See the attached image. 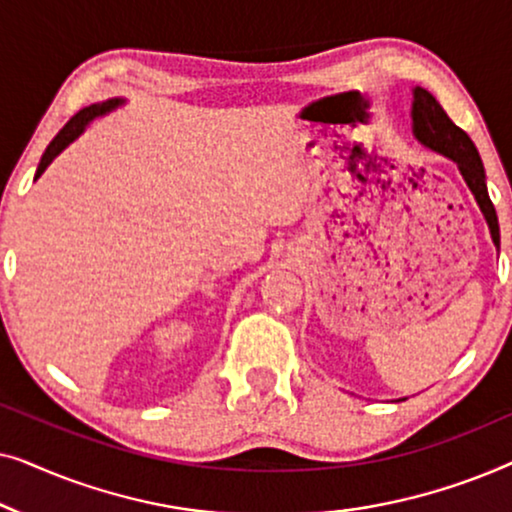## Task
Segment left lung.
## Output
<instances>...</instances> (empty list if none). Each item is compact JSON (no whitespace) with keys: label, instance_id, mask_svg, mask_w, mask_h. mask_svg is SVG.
Masks as SVG:
<instances>
[{"label":"left lung","instance_id":"obj_1","mask_svg":"<svg viewBox=\"0 0 512 512\" xmlns=\"http://www.w3.org/2000/svg\"><path fill=\"white\" fill-rule=\"evenodd\" d=\"M412 135L429 151H436L440 156L450 158L452 163H457L461 177H464L466 186L471 188L473 198L478 202L482 216H485L494 247L499 251V219H496V209L492 200H489L487 177L480 153L471 142V137L450 121V116L445 114V109L440 107L436 97L419 86L412 88ZM401 401H405V398H401Z\"/></svg>","mask_w":512,"mask_h":512}]
</instances>
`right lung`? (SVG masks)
I'll return each instance as SVG.
<instances>
[{
	"mask_svg": "<svg viewBox=\"0 0 512 512\" xmlns=\"http://www.w3.org/2000/svg\"><path fill=\"white\" fill-rule=\"evenodd\" d=\"M123 104H125L123 97H111V100H107V102L90 104V107L81 109L79 114L69 118L65 128H62V130L58 132V135L53 137V142L48 144V149L44 151V156H41V163H39V167H37V174H34V181H37V179L41 177V174H44L46 167L51 165L53 160L58 158L60 153L65 151L67 146L72 144L76 137H81V135H83V130L88 128V123H90V121H95V118H100V116H104V114H109V111H114V109H118V107H123Z\"/></svg>",
	"mask_w": 512,
	"mask_h": 512,
	"instance_id": "1",
	"label": "right lung"
}]
</instances>
